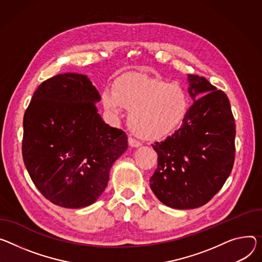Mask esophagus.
I'll use <instances>...</instances> for the list:
<instances>
[{
  "label": "esophagus",
  "mask_w": 262,
  "mask_h": 262,
  "mask_svg": "<svg viewBox=\"0 0 262 262\" xmlns=\"http://www.w3.org/2000/svg\"><path fill=\"white\" fill-rule=\"evenodd\" d=\"M128 144H129V146L130 147H139V146H141V143L139 141H137L136 139H134V138H132V137H129L128 138Z\"/></svg>",
  "instance_id": "1"
}]
</instances>
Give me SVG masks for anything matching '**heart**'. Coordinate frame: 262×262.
I'll list each match as a JSON object with an SVG mask.
<instances>
[{"mask_svg": "<svg viewBox=\"0 0 262 262\" xmlns=\"http://www.w3.org/2000/svg\"><path fill=\"white\" fill-rule=\"evenodd\" d=\"M101 101L114 119L121 116L123 107L129 110V126L145 140H159L177 129L188 111L182 88L142 73L117 78L114 90H103Z\"/></svg>", "mask_w": 262, "mask_h": 262, "instance_id": "heart-1", "label": "heart"}]
</instances>
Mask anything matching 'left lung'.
<instances>
[{"label":"left lung","mask_w":262,"mask_h":262,"mask_svg":"<svg viewBox=\"0 0 262 262\" xmlns=\"http://www.w3.org/2000/svg\"><path fill=\"white\" fill-rule=\"evenodd\" d=\"M188 81L194 103L173 135L152 144L158 166L150 188L174 209L207 204L224 186L235 159L236 125L227 95L205 77L188 75ZM202 92L206 94L195 101Z\"/></svg>","instance_id":"obj_1"}]
</instances>
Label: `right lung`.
<instances>
[{"label": "right lung", "instance_id": "right-lung-1", "mask_svg": "<svg viewBox=\"0 0 262 262\" xmlns=\"http://www.w3.org/2000/svg\"><path fill=\"white\" fill-rule=\"evenodd\" d=\"M98 101L85 75L58 74L38 85L24 115V163L39 192L57 206L96 202L127 148L126 134L104 123Z\"/></svg>", "mask_w": 262, "mask_h": 262}]
</instances>
